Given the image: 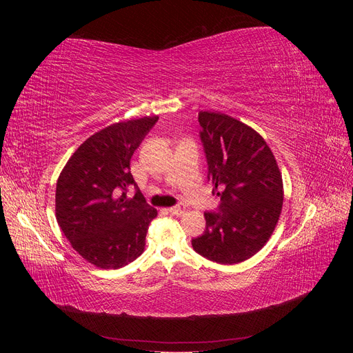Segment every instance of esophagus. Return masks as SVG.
<instances>
[{
    "label": "esophagus",
    "mask_w": 353,
    "mask_h": 353,
    "mask_svg": "<svg viewBox=\"0 0 353 353\" xmlns=\"http://www.w3.org/2000/svg\"><path fill=\"white\" fill-rule=\"evenodd\" d=\"M168 210H169V213H172V215H176V216L184 215V212H185V209L183 206H175V208H170Z\"/></svg>",
    "instance_id": "34e87169"
}]
</instances>
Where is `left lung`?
Returning <instances> with one entry per match:
<instances>
[{
	"label": "left lung",
	"mask_w": 353,
	"mask_h": 353,
	"mask_svg": "<svg viewBox=\"0 0 353 353\" xmlns=\"http://www.w3.org/2000/svg\"><path fill=\"white\" fill-rule=\"evenodd\" d=\"M200 137L219 213H205L206 231L193 249L212 262L248 261L268 243L279 223L281 170L259 132L221 112H200Z\"/></svg>",
	"instance_id": "left-lung-1"
}]
</instances>
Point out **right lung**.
<instances>
[{"mask_svg": "<svg viewBox=\"0 0 353 353\" xmlns=\"http://www.w3.org/2000/svg\"><path fill=\"white\" fill-rule=\"evenodd\" d=\"M159 116L117 122L87 138L57 179L56 219L72 248L91 265L117 270L144 252L157 210L137 191L131 157Z\"/></svg>", "mask_w": 353, "mask_h": 353, "instance_id": "add662e5", "label": "right lung"}]
</instances>
